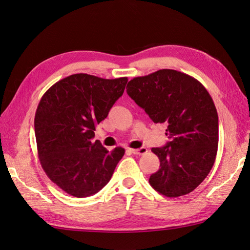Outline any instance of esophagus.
<instances>
[{
  "mask_svg": "<svg viewBox=\"0 0 250 250\" xmlns=\"http://www.w3.org/2000/svg\"><path fill=\"white\" fill-rule=\"evenodd\" d=\"M131 153H133V154H136V155H143V154H146V152H148V150H146V148H139V149H130Z\"/></svg>",
  "mask_w": 250,
  "mask_h": 250,
  "instance_id": "obj_1",
  "label": "esophagus"
}]
</instances>
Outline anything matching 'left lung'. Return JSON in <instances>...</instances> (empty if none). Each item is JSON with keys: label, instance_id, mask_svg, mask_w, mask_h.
Instances as JSON below:
<instances>
[{"label": "left lung", "instance_id": "left-lung-1", "mask_svg": "<svg viewBox=\"0 0 250 250\" xmlns=\"http://www.w3.org/2000/svg\"><path fill=\"white\" fill-rule=\"evenodd\" d=\"M126 93L155 124L167 125L170 142L152 148L159 170L149 183L168 197L188 194L212 169L219 145V117L200 81L174 69H159L129 81Z\"/></svg>", "mask_w": 250, "mask_h": 250}]
</instances>
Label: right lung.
I'll use <instances>...</instances> for the list:
<instances>
[{"mask_svg": "<svg viewBox=\"0 0 250 250\" xmlns=\"http://www.w3.org/2000/svg\"><path fill=\"white\" fill-rule=\"evenodd\" d=\"M126 77L70 75L42 96L35 116L38 155L49 180L66 193L86 197L110 182L125 149L93 142L95 126L124 94Z\"/></svg>", "mask_w": 250, "mask_h": 250, "instance_id": "obj_1", "label": "right lung"}]
</instances>
